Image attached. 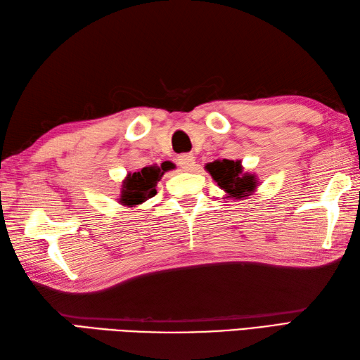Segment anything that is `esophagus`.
<instances>
[{
  "label": "esophagus",
  "mask_w": 360,
  "mask_h": 360,
  "mask_svg": "<svg viewBox=\"0 0 360 360\" xmlns=\"http://www.w3.org/2000/svg\"><path fill=\"white\" fill-rule=\"evenodd\" d=\"M178 164H179V167L182 168V170L192 172L193 168H195V156L193 155H188V153H186V155H181L178 158Z\"/></svg>",
  "instance_id": "1"
}]
</instances>
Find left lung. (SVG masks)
Wrapping results in <instances>:
<instances>
[{"label":"left lung","mask_w":360,"mask_h":360,"mask_svg":"<svg viewBox=\"0 0 360 360\" xmlns=\"http://www.w3.org/2000/svg\"><path fill=\"white\" fill-rule=\"evenodd\" d=\"M212 178L218 182L221 188H224L229 195L232 196H241L250 193L255 190L257 181L255 176L241 173V162L240 160H215V162H210L205 165Z\"/></svg>","instance_id":"1"}]
</instances>
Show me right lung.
<instances>
[{
  "label": "right lung",
  "mask_w": 360,
  "mask_h": 360,
  "mask_svg": "<svg viewBox=\"0 0 360 360\" xmlns=\"http://www.w3.org/2000/svg\"><path fill=\"white\" fill-rule=\"evenodd\" d=\"M165 168L151 165L143 167L142 170L136 172L133 174H128V178L124 181V187H122L120 202L133 207V205L142 204L147 201L148 198L156 195V184L158 181L162 178Z\"/></svg>",
  "instance_id": "add662e5"
}]
</instances>
